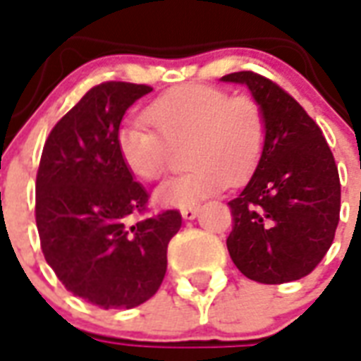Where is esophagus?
Listing matches in <instances>:
<instances>
[{"label":"esophagus","mask_w":361,"mask_h":361,"mask_svg":"<svg viewBox=\"0 0 361 361\" xmlns=\"http://www.w3.org/2000/svg\"><path fill=\"white\" fill-rule=\"evenodd\" d=\"M197 214H199V207L181 208V218H183V220H195Z\"/></svg>","instance_id":"34e87169"}]
</instances>
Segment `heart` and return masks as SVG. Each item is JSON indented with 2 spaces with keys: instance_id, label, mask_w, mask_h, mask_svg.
Wrapping results in <instances>:
<instances>
[{
  "instance_id": "1",
  "label": "heart",
  "mask_w": 361,
  "mask_h": 361,
  "mask_svg": "<svg viewBox=\"0 0 361 361\" xmlns=\"http://www.w3.org/2000/svg\"><path fill=\"white\" fill-rule=\"evenodd\" d=\"M143 118L154 132L126 124L116 133V149L128 172L141 181L166 172L170 149L183 147L188 172L164 181L154 199L162 207L185 208L247 180L266 145V116L248 95H233L202 84L178 85L153 99Z\"/></svg>"
}]
</instances>
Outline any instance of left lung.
Returning <instances> with one entry per match:
<instances>
[{
    "instance_id": "8db88e82",
    "label": "left lung",
    "mask_w": 361,
    "mask_h": 361,
    "mask_svg": "<svg viewBox=\"0 0 361 361\" xmlns=\"http://www.w3.org/2000/svg\"><path fill=\"white\" fill-rule=\"evenodd\" d=\"M221 82L247 85L266 116V145L243 191L229 201L228 250L243 276L296 281L322 262L341 212L338 170L322 130L271 80L250 71Z\"/></svg>"
}]
</instances>
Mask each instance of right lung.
Listing matches in <instances>:
<instances>
[{"label":"right lung","instance_id":"right-lung-1","mask_svg":"<svg viewBox=\"0 0 361 361\" xmlns=\"http://www.w3.org/2000/svg\"><path fill=\"white\" fill-rule=\"evenodd\" d=\"M153 87L105 82L59 120L45 141L36 178L42 250L72 295L103 310L140 306L166 274L168 243L181 228L178 210L130 224L149 195L116 149L120 122Z\"/></svg>","mask_w":361,"mask_h":361}]
</instances>
